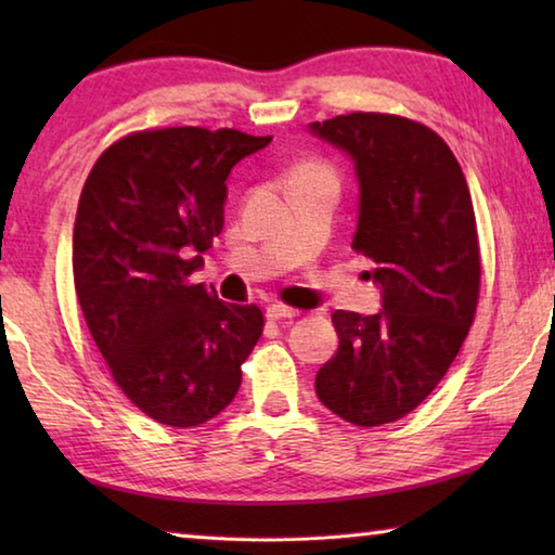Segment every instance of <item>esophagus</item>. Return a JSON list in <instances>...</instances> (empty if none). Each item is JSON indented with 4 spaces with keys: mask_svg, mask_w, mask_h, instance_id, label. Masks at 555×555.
I'll return each instance as SVG.
<instances>
[{
    "mask_svg": "<svg viewBox=\"0 0 555 555\" xmlns=\"http://www.w3.org/2000/svg\"><path fill=\"white\" fill-rule=\"evenodd\" d=\"M298 313H300L298 308H291V306H284V304H271L267 308L269 321H281V318H296Z\"/></svg>",
    "mask_w": 555,
    "mask_h": 555,
    "instance_id": "34e87169",
    "label": "esophagus"
}]
</instances>
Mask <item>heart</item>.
I'll return each mask as SVG.
<instances>
[{
	"mask_svg": "<svg viewBox=\"0 0 555 555\" xmlns=\"http://www.w3.org/2000/svg\"><path fill=\"white\" fill-rule=\"evenodd\" d=\"M315 171H325V166L308 162V164H300V166H296V168H294V173H291V178H294V176H304V173H315Z\"/></svg>",
	"mask_w": 555,
	"mask_h": 555,
	"instance_id": "obj_1",
	"label": "heart"
}]
</instances>
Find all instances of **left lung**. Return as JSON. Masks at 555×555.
I'll return each instance as SVG.
<instances>
[{
  "mask_svg": "<svg viewBox=\"0 0 555 555\" xmlns=\"http://www.w3.org/2000/svg\"><path fill=\"white\" fill-rule=\"evenodd\" d=\"M352 156L360 215L352 249L382 286V311H335V357L315 393L354 426L399 421L446 377L480 300V240L455 154L434 129L384 112L313 121Z\"/></svg>",
  "mask_w": 555,
  "mask_h": 555,
  "instance_id": "obj_1",
  "label": "left lung"
}]
</instances>
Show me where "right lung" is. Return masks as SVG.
<instances>
[{"label": "right lung", "mask_w": 555, "mask_h": 555, "mask_svg": "<svg viewBox=\"0 0 555 555\" xmlns=\"http://www.w3.org/2000/svg\"><path fill=\"white\" fill-rule=\"evenodd\" d=\"M269 142L228 127L131 131L82 185L75 294L112 379L156 424L193 428L230 406L264 331L259 306L191 276L222 232L232 166Z\"/></svg>", "instance_id": "obj_1"}]
</instances>
